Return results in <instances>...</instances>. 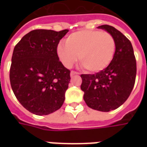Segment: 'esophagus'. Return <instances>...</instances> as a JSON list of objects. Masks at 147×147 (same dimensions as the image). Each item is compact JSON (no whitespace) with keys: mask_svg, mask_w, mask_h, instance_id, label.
Masks as SVG:
<instances>
[{"mask_svg":"<svg viewBox=\"0 0 147 147\" xmlns=\"http://www.w3.org/2000/svg\"><path fill=\"white\" fill-rule=\"evenodd\" d=\"M77 75H79V73H78V72H76V71H71L70 73V76L73 77V76H77Z\"/></svg>","mask_w":147,"mask_h":147,"instance_id":"1","label":"esophagus"}]
</instances>
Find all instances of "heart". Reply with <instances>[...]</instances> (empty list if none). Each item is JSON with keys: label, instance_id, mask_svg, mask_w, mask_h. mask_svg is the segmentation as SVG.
<instances>
[{"label": "heart", "instance_id": "1", "mask_svg": "<svg viewBox=\"0 0 147 147\" xmlns=\"http://www.w3.org/2000/svg\"><path fill=\"white\" fill-rule=\"evenodd\" d=\"M116 50L113 37L106 31L80 30L71 34L57 47L62 64L70 68L79 59L90 72L102 71L110 64Z\"/></svg>", "mask_w": 147, "mask_h": 147}]
</instances>
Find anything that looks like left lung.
Masks as SVG:
<instances>
[{
  "instance_id": "1",
  "label": "left lung",
  "mask_w": 147,
  "mask_h": 147,
  "mask_svg": "<svg viewBox=\"0 0 147 147\" xmlns=\"http://www.w3.org/2000/svg\"><path fill=\"white\" fill-rule=\"evenodd\" d=\"M113 37L116 50L105 69L96 74L81 75V90L88 107L109 112L119 108L128 98L136 76V61L132 45L120 31L109 25L98 27Z\"/></svg>"
}]
</instances>
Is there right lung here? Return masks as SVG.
I'll return each instance as SVG.
<instances>
[{"label": "right lung", "instance_id": "add662e5", "mask_svg": "<svg viewBox=\"0 0 147 147\" xmlns=\"http://www.w3.org/2000/svg\"><path fill=\"white\" fill-rule=\"evenodd\" d=\"M68 30H34L15 46L10 83L15 96L30 113L48 115L61 108L70 83V71L57 54Z\"/></svg>", "mask_w": 147, "mask_h": 147}]
</instances>
